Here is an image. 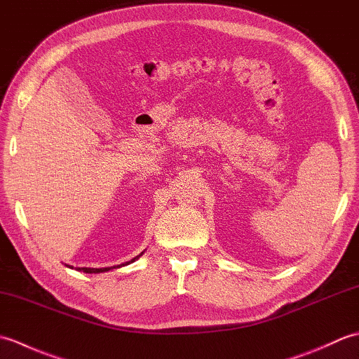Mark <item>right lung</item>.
<instances>
[{
  "mask_svg": "<svg viewBox=\"0 0 359 359\" xmlns=\"http://www.w3.org/2000/svg\"><path fill=\"white\" fill-rule=\"evenodd\" d=\"M144 253V251H142V253L139 255V256H135L134 259H131V261H128V262H125V264H120V265H114V266H106V269H88V266H79V271H83V273H104V271H109V270H112V269H120V266H125V265H129V264H133V262H135L137 259H139L142 255ZM69 266V265H67ZM72 269V266H71Z\"/></svg>",
  "mask_w": 359,
  "mask_h": 359,
  "instance_id": "obj_1",
  "label": "right lung"
}]
</instances>
